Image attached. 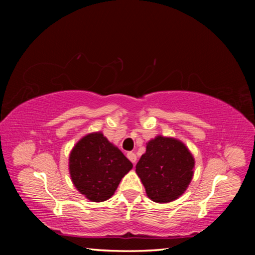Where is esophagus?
Returning <instances> with one entry per match:
<instances>
[{"instance_id": "obj_1", "label": "esophagus", "mask_w": 255, "mask_h": 255, "mask_svg": "<svg viewBox=\"0 0 255 255\" xmlns=\"http://www.w3.org/2000/svg\"><path fill=\"white\" fill-rule=\"evenodd\" d=\"M127 157L129 158V161H130L132 164H135L136 161H137L136 154L132 153V152H128V153H127Z\"/></svg>"}]
</instances>
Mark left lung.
I'll return each instance as SVG.
<instances>
[{
  "label": "left lung",
  "instance_id": "obj_1",
  "mask_svg": "<svg viewBox=\"0 0 255 255\" xmlns=\"http://www.w3.org/2000/svg\"><path fill=\"white\" fill-rule=\"evenodd\" d=\"M195 158L182 141L158 135L146 144L136 173L150 200L166 204L182 196L193 176Z\"/></svg>",
  "mask_w": 255,
  "mask_h": 255
}]
</instances>
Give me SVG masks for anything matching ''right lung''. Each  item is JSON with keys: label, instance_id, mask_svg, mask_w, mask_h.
Returning a JSON list of instances; mask_svg holds the SVG:
<instances>
[{"label": "right lung", "instance_id": "1", "mask_svg": "<svg viewBox=\"0 0 255 255\" xmlns=\"http://www.w3.org/2000/svg\"><path fill=\"white\" fill-rule=\"evenodd\" d=\"M68 169L81 195L92 202H102L112 197L132 164L101 131H97L82 137L74 145Z\"/></svg>", "mask_w": 255, "mask_h": 255}]
</instances>
